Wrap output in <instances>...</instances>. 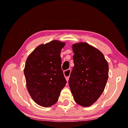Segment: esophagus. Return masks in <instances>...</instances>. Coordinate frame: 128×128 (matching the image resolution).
Listing matches in <instances>:
<instances>
[{"label":"esophagus","mask_w":128,"mask_h":128,"mask_svg":"<svg viewBox=\"0 0 128 128\" xmlns=\"http://www.w3.org/2000/svg\"><path fill=\"white\" fill-rule=\"evenodd\" d=\"M70 72H71V70L70 69L66 70H64V76H65V78L67 82H68V80H69V76H70Z\"/></svg>","instance_id":"1"}]
</instances>
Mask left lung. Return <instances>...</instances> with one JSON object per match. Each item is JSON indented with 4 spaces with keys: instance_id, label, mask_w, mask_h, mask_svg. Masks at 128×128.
Here are the masks:
<instances>
[{
    "instance_id": "obj_1",
    "label": "left lung",
    "mask_w": 128,
    "mask_h": 128,
    "mask_svg": "<svg viewBox=\"0 0 128 128\" xmlns=\"http://www.w3.org/2000/svg\"><path fill=\"white\" fill-rule=\"evenodd\" d=\"M74 66L69 84L77 104L89 106L104 92L108 78L109 67L104 55L86 42L72 45Z\"/></svg>"
}]
</instances>
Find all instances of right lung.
<instances>
[{
	"label": "right lung",
	"mask_w": 128,
	"mask_h": 128,
	"mask_svg": "<svg viewBox=\"0 0 128 128\" xmlns=\"http://www.w3.org/2000/svg\"><path fill=\"white\" fill-rule=\"evenodd\" d=\"M64 45L58 40L41 44L26 60L24 73L28 92L33 100L44 107L55 104L66 86L60 55Z\"/></svg>",
	"instance_id": "obj_1"
}]
</instances>
